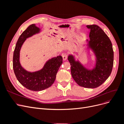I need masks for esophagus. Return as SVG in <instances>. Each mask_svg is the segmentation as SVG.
Returning a JSON list of instances; mask_svg holds the SVG:
<instances>
[{
	"mask_svg": "<svg viewBox=\"0 0 124 124\" xmlns=\"http://www.w3.org/2000/svg\"><path fill=\"white\" fill-rule=\"evenodd\" d=\"M68 54H63L62 55V58H63V61H66V60H67V58H68Z\"/></svg>",
	"mask_w": 124,
	"mask_h": 124,
	"instance_id": "obj_1",
	"label": "esophagus"
}]
</instances>
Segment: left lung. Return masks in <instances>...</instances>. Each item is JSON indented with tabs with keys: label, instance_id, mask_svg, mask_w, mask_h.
<instances>
[{
	"label": "left lung",
	"instance_id": "1",
	"mask_svg": "<svg viewBox=\"0 0 124 124\" xmlns=\"http://www.w3.org/2000/svg\"><path fill=\"white\" fill-rule=\"evenodd\" d=\"M91 29L89 47L95 53L97 61L95 68L92 70L85 68L72 56H68L71 65V73L74 80L80 86L94 88L106 81L111 73L113 66L114 52L110 39L99 26L87 25Z\"/></svg>",
	"mask_w": 124,
	"mask_h": 124
}]
</instances>
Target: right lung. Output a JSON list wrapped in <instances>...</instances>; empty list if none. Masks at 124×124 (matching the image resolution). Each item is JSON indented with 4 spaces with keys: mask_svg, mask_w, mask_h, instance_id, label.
I'll return each instance as SVG.
<instances>
[{
    "mask_svg": "<svg viewBox=\"0 0 124 124\" xmlns=\"http://www.w3.org/2000/svg\"><path fill=\"white\" fill-rule=\"evenodd\" d=\"M39 31L35 24L28 26L17 41L13 57V70L17 80L25 87L32 91H41L50 87L54 83L56 74L62 63V57L58 56L50 59L42 69L37 72H29L22 68L19 61L21 47L26 38Z\"/></svg>",
    "mask_w": 124,
    "mask_h": 124,
    "instance_id": "add662e5",
    "label": "right lung"
}]
</instances>
